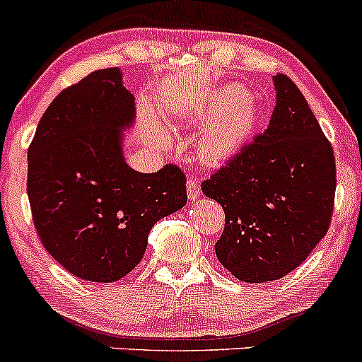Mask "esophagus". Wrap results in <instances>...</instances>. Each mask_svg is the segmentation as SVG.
<instances>
[{"mask_svg": "<svg viewBox=\"0 0 362 362\" xmlns=\"http://www.w3.org/2000/svg\"><path fill=\"white\" fill-rule=\"evenodd\" d=\"M201 189H199V182L196 178H189L187 180V196L190 201H196L199 197Z\"/></svg>", "mask_w": 362, "mask_h": 362, "instance_id": "34e87169", "label": "esophagus"}]
</instances>
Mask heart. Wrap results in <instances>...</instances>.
<instances>
[{"label": "heart", "mask_w": 362, "mask_h": 362, "mask_svg": "<svg viewBox=\"0 0 362 362\" xmlns=\"http://www.w3.org/2000/svg\"><path fill=\"white\" fill-rule=\"evenodd\" d=\"M211 118L197 141V153L206 163H221L240 149L257 120V105L240 86L214 93L196 111L197 120Z\"/></svg>", "instance_id": "1"}]
</instances>
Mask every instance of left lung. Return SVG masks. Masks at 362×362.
Segmentation results:
<instances>
[{"instance_id": "1", "label": "left lung", "mask_w": 362, "mask_h": 362, "mask_svg": "<svg viewBox=\"0 0 362 362\" xmlns=\"http://www.w3.org/2000/svg\"><path fill=\"white\" fill-rule=\"evenodd\" d=\"M276 106L263 134L201 184L220 202L221 264L247 284L285 276L328 232L337 187L335 154L287 75L273 77Z\"/></svg>"}]
</instances>
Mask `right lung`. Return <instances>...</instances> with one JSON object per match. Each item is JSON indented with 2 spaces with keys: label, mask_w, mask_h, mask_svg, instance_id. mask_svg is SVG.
I'll list each match as a JSON object with an SVG mask.
<instances>
[{
  "label": "right lung",
  "mask_w": 362,
  "mask_h": 362,
  "mask_svg": "<svg viewBox=\"0 0 362 362\" xmlns=\"http://www.w3.org/2000/svg\"><path fill=\"white\" fill-rule=\"evenodd\" d=\"M136 103L118 66L96 70L53 99L29 146L27 194L42 245L71 275L110 284L132 272L161 218L187 202L184 172L139 173L122 129Z\"/></svg>",
  "instance_id": "obj_1"
}]
</instances>
